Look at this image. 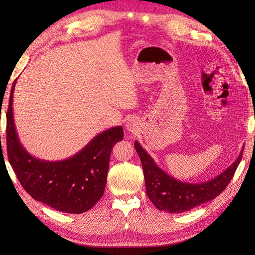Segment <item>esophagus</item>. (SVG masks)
<instances>
[{
    "label": "esophagus",
    "mask_w": 255,
    "mask_h": 255,
    "mask_svg": "<svg viewBox=\"0 0 255 255\" xmlns=\"http://www.w3.org/2000/svg\"><path fill=\"white\" fill-rule=\"evenodd\" d=\"M126 128L129 131H136V129L138 128V123L136 122V119H128L126 123Z\"/></svg>",
    "instance_id": "1"
}]
</instances>
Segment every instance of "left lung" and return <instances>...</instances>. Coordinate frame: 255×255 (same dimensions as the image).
I'll return each instance as SVG.
<instances>
[{
    "mask_svg": "<svg viewBox=\"0 0 255 255\" xmlns=\"http://www.w3.org/2000/svg\"><path fill=\"white\" fill-rule=\"evenodd\" d=\"M135 148L143 165L146 193L149 200L158 210H165L172 214L188 211L213 200L222 193L234 176L243 156L242 150L236 161L228 169L207 182L187 183L172 178L159 169L137 140L135 141Z\"/></svg>",
    "mask_w": 255,
    "mask_h": 255,
    "instance_id": "1",
    "label": "left lung"
}]
</instances>
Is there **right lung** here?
<instances>
[{"label": "right lung", "instance_id": "add662e5", "mask_svg": "<svg viewBox=\"0 0 255 255\" xmlns=\"http://www.w3.org/2000/svg\"><path fill=\"white\" fill-rule=\"evenodd\" d=\"M15 81L12 84L6 112V149L12 169L23 189L34 200L68 214H82L92 208L103 196L110 154L124 138L122 126L96 136L72 157L58 162L42 161L30 155L21 145L13 122Z\"/></svg>", "mask_w": 255, "mask_h": 255}]
</instances>
